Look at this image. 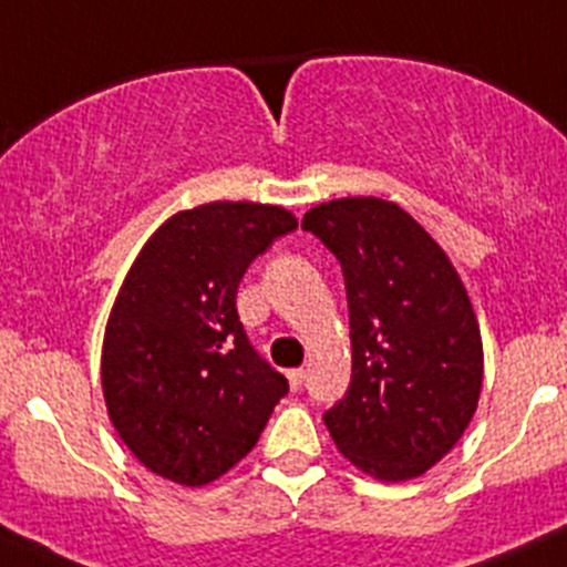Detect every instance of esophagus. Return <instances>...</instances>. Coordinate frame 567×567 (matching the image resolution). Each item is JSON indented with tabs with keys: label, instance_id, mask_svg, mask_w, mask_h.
Listing matches in <instances>:
<instances>
[{
	"label": "esophagus",
	"instance_id": "1",
	"mask_svg": "<svg viewBox=\"0 0 567 567\" xmlns=\"http://www.w3.org/2000/svg\"><path fill=\"white\" fill-rule=\"evenodd\" d=\"M288 379H290V388L301 390V388H305L307 371H305V368H293V371H288Z\"/></svg>",
	"mask_w": 567,
	"mask_h": 567
}]
</instances>
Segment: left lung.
<instances>
[{"label": "left lung", "instance_id": "obj_1", "mask_svg": "<svg viewBox=\"0 0 567 567\" xmlns=\"http://www.w3.org/2000/svg\"><path fill=\"white\" fill-rule=\"evenodd\" d=\"M301 229L340 262L351 382L323 412L343 457L382 482L421 476L468 430L482 338L457 271L399 205L373 196L312 207Z\"/></svg>", "mask_w": 567, "mask_h": 567}]
</instances>
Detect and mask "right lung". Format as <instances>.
I'll return each mask as SVG.
<instances>
[{"mask_svg": "<svg viewBox=\"0 0 567 567\" xmlns=\"http://www.w3.org/2000/svg\"><path fill=\"white\" fill-rule=\"evenodd\" d=\"M293 229L282 207L213 202L168 218L132 262L104 332L102 388L118 437L155 474L218 480L288 395L235 296L251 260Z\"/></svg>", "mask_w": 567, "mask_h": 567, "instance_id": "right-lung-1", "label": "right lung"}]
</instances>
